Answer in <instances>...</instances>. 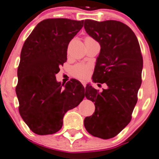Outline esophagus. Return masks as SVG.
I'll use <instances>...</instances> for the list:
<instances>
[{
    "label": "esophagus",
    "instance_id": "34e87169",
    "mask_svg": "<svg viewBox=\"0 0 159 159\" xmlns=\"http://www.w3.org/2000/svg\"><path fill=\"white\" fill-rule=\"evenodd\" d=\"M81 83L83 84V86H84V87H85L86 86V81H81Z\"/></svg>",
    "mask_w": 159,
    "mask_h": 159
}]
</instances>
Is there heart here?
I'll list each match as a JSON object with an SVG mask.
<instances>
[{"instance_id": "heart-1", "label": "heart", "mask_w": 159, "mask_h": 159, "mask_svg": "<svg viewBox=\"0 0 159 159\" xmlns=\"http://www.w3.org/2000/svg\"><path fill=\"white\" fill-rule=\"evenodd\" d=\"M91 40L94 39L91 38V37H86L84 41H91ZM90 71H91V66L88 64L84 63L76 64L70 68V74L72 76L76 78H79V79L85 78L89 75Z\"/></svg>"}]
</instances>
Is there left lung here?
Instances as JSON below:
<instances>
[{
    "label": "left lung",
    "instance_id": "1",
    "mask_svg": "<svg viewBox=\"0 0 159 159\" xmlns=\"http://www.w3.org/2000/svg\"><path fill=\"white\" fill-rule=\"evenodd\" d=\"M86 32L101 45L93 81L105 83L102 92L85 88V97L95 111L84 118L86 130L94 137L108 139L121 132L131 120L142 84L143 58L135 34L118 20H84Z\"/></svg>",
    "mask_w": 159,
    "mask_h": 159
}]
</instances>
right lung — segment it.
Instances as JSON below:
<instances>
[{"label": "right lung", "instance_id": "obj_1", "mask_svg": "<svg viewBox=\"0 0 159 159\" xmlns=\"http://www.w3.org/2000/svg\"><path fill=\"white\" fill-rule=\"evenodd\" d=\"M84 20L45 19L38 24L24 44L17 68L16 94L19 113L34 133L45 135L61 129L63 117L84 98L80 81H56L59 67L67 61L70 40Z\"/></svg>", "mask_w": 159, "mask_h": 159}]
</instances>
